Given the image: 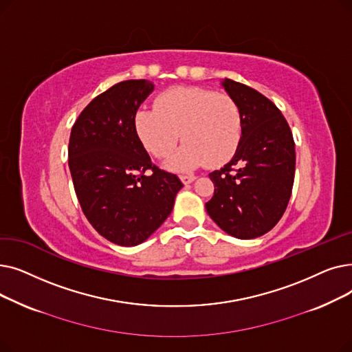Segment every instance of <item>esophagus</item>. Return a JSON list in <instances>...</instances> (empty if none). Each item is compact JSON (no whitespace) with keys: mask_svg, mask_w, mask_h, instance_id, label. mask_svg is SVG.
<instances>
[{"mask_svg":"<svg viewBox=\"0 0 352 352\" xmlns=\"http://www.w3.org/2000/svg\"><path fill=\"white\" fill-rule=\"evenodd\" d=\"M195 179H196V177H195L193 175H182V176H180V180H182L183 183H185V185H189V183H192Z\"/></svg>","mask_w":352,"mask_h":352,"instance_id":"1","label":"esophagus"}]
</instances>
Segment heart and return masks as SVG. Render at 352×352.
Returning a JSON list of instances; mask_svg holds the SVG:
<instances>
[{
    "label": "heart",
    "mask_w": 352,
    "mask_h": 352,
    "mask_svg": "<svg viewBox=\"0 0 352 352\" xmlns=\"http://www.w3.org/2000/svg\"><path fill=\"white\" fill-rule=\"evenodd\" d=\"M135 129L143 147L156 159H166L185 142L169 162L176 170H190L208 163L228 162L241 142L242 120L238 104L223 93L202 87L170 89L155 100V109L142 107Z\"/></svg>",
    "instance_id": "1"
}]
</instances>
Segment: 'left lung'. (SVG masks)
<instances>
[{
    "label": "left lung",
    "instance_id": "left-lung-1",
    "mask_svg": "<svg viewBox=\"0 0 352 352\" xmlns=\"http://www.w3.org/2000/svg\"><path fill=\"white\" fill-rule=\"evenodd\" d=\"M222 87L241 111L242 135L232 160L209 173L214 183L206 212L228 235L254 239L285 212L295 176V143L280 110L259 91L225 78Z\"/></svg>",
    "mask_w": 352,
    "mask_h": 352
}]
</instances>
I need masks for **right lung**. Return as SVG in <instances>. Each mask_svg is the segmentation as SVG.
Segmentation results:
<instances>
[{"mask_svg": "<svg viewBox=\"0 0 352 352\" xmlns=\"http://www.w3.org/2000/svg\"><path fill=\"white\" fill-rule=\"evenodd\" d=\"M153 89L148 80L117 82L91 100L70 135L69 167L82 213L120 246L152 235L183 188L176 175L152 163L135 129L138 109Z\"/></svg>", "mask_w": 352, "mask_h": 352, "instance_id": "1", "label": "right lung"}]
</instances>
